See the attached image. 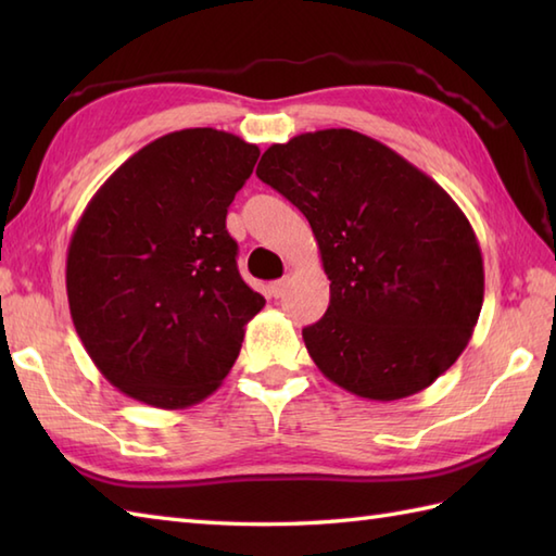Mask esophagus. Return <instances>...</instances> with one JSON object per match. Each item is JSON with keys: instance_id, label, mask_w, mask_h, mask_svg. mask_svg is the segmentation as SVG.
<instances>
[{"instance_id": "obj_1", "label": "esophagus", "mask_w": 556, "mask_h": 556, "mask_svg": "<svg viewBox=\"0 0 556 556\" xmlns=\"http://www.w3.org/2000/svg\"><path fill=\"white\" fill-rule=\"evenodd\" d=\"M287 287H289V279L285 277V279H277V281H271L269 285V293L275 299H279V296H285V291H287Z\"/></svg>"}]
</instances>
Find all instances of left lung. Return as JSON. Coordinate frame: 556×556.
Listing matches in <instances>:
<instances>
[{
	"mask_svg": "<svg viewBox=\"0 0 556 556\" xmlns=\"http://www.w3.org/2000/svg\"><path fill=\"white\" fill-rule=\"evenodd\" d=\"M255 174L303 212L320 248L329 305L303 341L327 380L394 401L452 368L478 323L485 269L440 184L351 128L271 146Z\"/></svg>",
	"mask_w": 556,
	"mask_h": 556,
	"instance_id": "left-lung-1",
	"label": "left lung"
}]
</instances>
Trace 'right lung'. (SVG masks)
<instances>
[{
    "label": "right lung",
    "instance_id": "1",
    "mask_svg": "<svg viewBox=\"0 0 556 556\" xmlns=\"http://www.w3.org/2000/svg\"><path fill=\"white\" fill-rule=\"evenodd\" d=\"M257 146L184 128L128 157L83 212L66 253L71 320L108 380L155 408L210 396L265 299L236 267L227 210Z\"/></svg>",
    "mask_w": 556,
    "mask_h": 556
}]
</instances>
